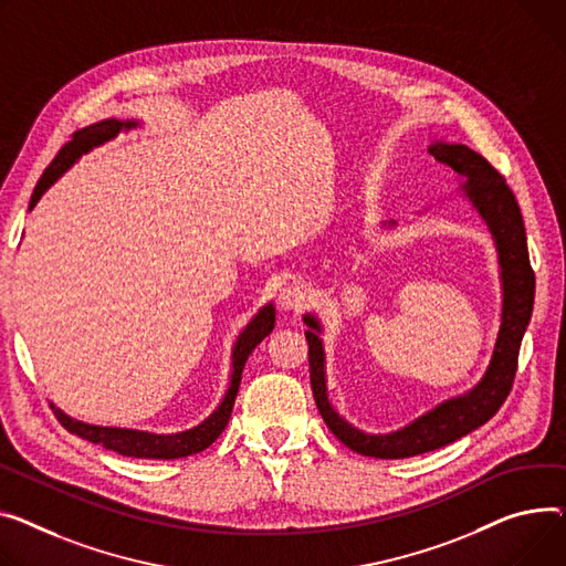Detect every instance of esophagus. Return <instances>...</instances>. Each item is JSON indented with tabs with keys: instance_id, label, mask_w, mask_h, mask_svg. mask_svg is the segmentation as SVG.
I'll return each mask as SVG.
<instances>
[{
	"instance_id": "34e87169",
	"label": "esophagus",
	"mask_w": 566,
	"mask_h": 566,
	"mask_svg": "<svg viewBox=\"0 0 566 566\" xmlns=\"http://www.w3.org/2000/svg\"><path fill=\"white\" fill-rule=\"evenodd\" d=\"M277 303L284 312H300L307 305V289L300 282H289L280 289Z\"/></svg>"
}]
</instances>
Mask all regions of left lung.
<instances>
[{
    "label": "left lung",
    "mask_w": 566,
    "mask_h": 566,
    "mask_svg": "<svg viewBox=\"0 0 566 566\" xmlns=\"http://www.w3.org/2000/svg\"><path fill=\"white\" fill-rule=\"evenodd\" d=\"M428 153L441 166L453 168L467 181L453 193V198L469 202L471 209L484 220L489 234L494 239L499 269H501V325L496 344L489 357L482 378L464 394L450 396L428 411L419 413L398 430L366 432L338 413L327 398V366L323 348V323L316 314H303L307 325L305 336L310 344V380L316 407L332 434L350 450L366 458L400 460L428 453L446 443L484 426L505 402L514 373L523 334L528 329L535 303V273L528 259V241L521 209L505 179L489 166L484 157L473 153L462 143L432 140ZM382 230H394L396 222H382Z\"/></svg>",
    "instance_id": "left-lung-1"
}]
</instances>
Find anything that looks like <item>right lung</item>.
<instances>
[{"instance_id": "add662e5", "label": "right lung", "mask_w": 566, "mask_h": 566, "mask_svg": "<svg viewBox=\"0 0 566 566\" xmlns=\"http://www.w3.org/2000/svg\"><path fill=\"white\" fill-rule=\"evenodd\" d=\"M136 127H140L138 120L106 118V120H99L95 125H88V127L80 129L77 134L72 136V140L67 145H63V149L56 155V159L43 172L41 181L35 184L31 202H29V211L38 205V200H41L48 193V188L61 175H65L84 155H88V153H93L95 147L113 140L118 134L136 129ZM273 327H275V307H273V303H266L250 318V323L237 336V342L232 346L230 382H228V389H224L220 402L216 405V409L209 413L205 421H200L193 428H186V430L170 432V434L134 430V428H108V426H93V423H84V421L72 419L56 405H52V409H54L56 419L61 421V426L67 432L77 434V437H82L91 443H99L106 450H113V453H118V455L147 458V460H177V458L196 455V453H200V450L209 448L220 437L224 426H228V421L232 417V407H234L239 387H241L243 366H245L250 353L273 332Z\"/></svg>"}]
</instances>
